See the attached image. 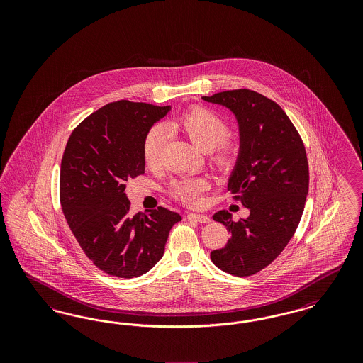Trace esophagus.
Listing matches in <instances>:
<instances>
[{"mask_svg":"<svg viewBox=\"0 0 363 363\" xmlns=\"http://www.w3.org/2000/svg\"><path fill=\"white\" fill-rule=\"evenodd\" d=\"M188 219L189 220H194V222H199V223H209L211 222V218L208 215H203V213H189L188 215Z\"/></svg>","mask_w":363,"mask_h":363,"instance_id":"esophagus-1","label":"esophagus"}]
</instances>
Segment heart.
<instances>
[{"instance_id":"b5f03b06","label":"heart","mask_w":363,"mask_h":363,"mask_svg":"<svg viewBox=\"0 0 363 363\" xmlns=\"http://www.w3.org/2000/svg\"><path fill=\"white\" fill-rule=\"evenodd\" d=\"M166 130L173 135H184L203 152H211L212 163L219 170H228L235 162V148L225 141L228 126L215 113L204 107H193L166 123ZM166 132L163 128H152L144 138L143 155L148 167H156L160 162ZM206 189V181L189 178L174 182L172 194L186 206L200 203V194Z\"/></svg>"}]
</instances>
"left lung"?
<instances>
[{
  "instance_id": "8db88e82",
  "label": "left lung",
  "mask_w": 363,
  "mask_h": 363,
  "mask_svg": "<svg viewBox=\"0 0 363 363\" xmlns=\"http://www.w3.org/2000/svg\"><path fill=\"white\" fill-rule=\"evenodd\" d=\"M203 101L228 108L238 122L240 151L227 190L250 212L238 222L225 209L213 215L231 238L211 259L230 275L250 277L277 259L299 225L309 190L305 145L283 108L259 92L233 89Z\"/></svg>"
}]
</instances>
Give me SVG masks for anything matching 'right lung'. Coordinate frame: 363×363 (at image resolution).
Masks as SVG:
<instances>
[{"instance_id":"obj_1","label":"right lung","mask_w":363,"mask_h":363,"mask_svg":"<svg viewBox=\"0 0 363 363\" xmlns=\"http://www.w3.org/2000/svg\"><path fill=\"white\" fill-rule=\"evenodd\" d=\"M172 106L129 101L106 104L86 117L65 147L60 199L80 247L111 277H141L163 257L181 215L159 207L129 216L126 181L144 174V138Z\"/></svg>"}]
</instances>
